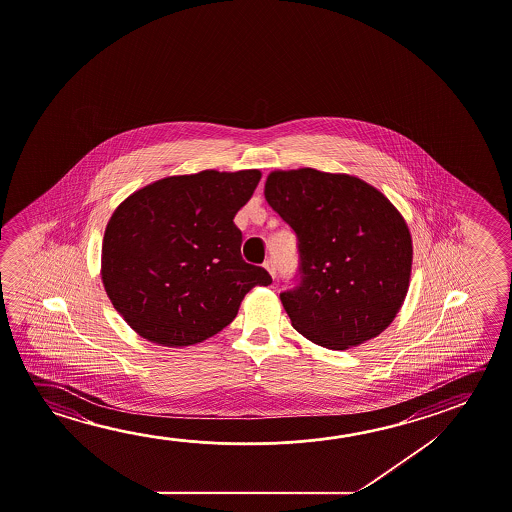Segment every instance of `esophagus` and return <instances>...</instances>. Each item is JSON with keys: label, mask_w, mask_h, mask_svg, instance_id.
<instances>
[{"label": "esophagus", "mask_w": 512, "mask_h": 512, "mask_svg": "<svg viewBox=\"0 0 512 512\" xmlns=\"http://www.w3.org/2000/svg\"><path fill=\"white\" fill-rule=\"evenodd\" d=\"M264 268L268 269L269 275H271V277L275 278V275H277V268H275V260H273V259L264 260Z\"/></svg>", "instance_id": "esophagus-1"}]
</instances>
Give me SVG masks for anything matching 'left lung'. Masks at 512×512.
Wrapping results in <instances>:
<instances>
[{
	"label": "left lung",
	"mask_w": 512,
	"mask_h": 512,
	"mask_svg": "<svg viewBox=\"0 0 512 512\" xmlns=\"http://www.w3.org/2000/svg\"><path fill=\"white\" fill-rule=\"evenodd\" d=\"M266 202L298 241L296 284L280 300L312 343L346 350L386 330L411 277L412 241L375 187L316 169L275 171Z\"/></svg>",
	"instance_id": "1"
}]
</instances>
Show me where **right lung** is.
<instances>
[{"label": "right lung", "instance_id": "right-lung-1", "mask_svg": "<svg viewBox=\"0 0 512 512\" xmlns=\"http://www.w3.org/2000/svg\"><path fill=\"white\" fill-rule=\"evenodd\" d=\"M260 171L169 176L126 198L101 248L110 302L139 336L189 346L218 334L244 294L271 284L244 262L237 210L252 198Z\"/></svg>", "mask_w": 512, "mask_h": 512}]
</instances>
